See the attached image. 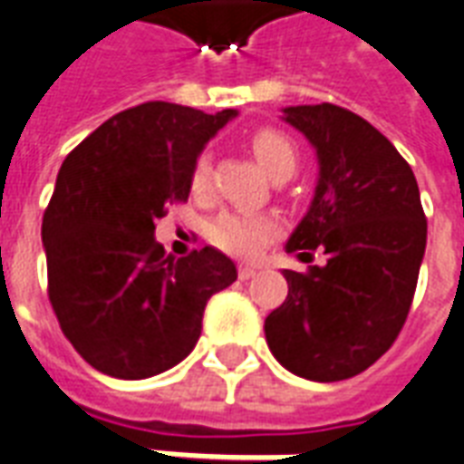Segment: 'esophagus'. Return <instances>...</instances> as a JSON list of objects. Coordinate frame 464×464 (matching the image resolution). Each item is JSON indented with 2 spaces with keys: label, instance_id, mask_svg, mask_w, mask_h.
Segmentation results:
<instances>
[{
  "label": "esophagus",
  "instance_id": "obj_1",
  "mask_svg": "<svg viewBox=\"0 0 464 464\" xmlns=\"http://www.w3.org/2000/svg\"><path fill=\"white\" fill-rule=\"evenodd\" d=\"M257 272L256 265H238V277L240 279H250Z\"/></svg>",
  "mask_w": 464,
  "mask_h": 464
}]
</instances>
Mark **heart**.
<instances>
[{"label": "heart", "instance_id": "b5f03b06", "mask_svg": "<svg viewBox=\"0 0 464 464\" xmlns=\"http://www.w3.org/2000/svg\"><path fill=\"white\" fill-rule=\"evenodd\" d=\"M250 148L272 177L292 175L296 168L295 143L282 130L260 129L250 136ZM208 189V160L199 158L192 169V192L204 194ZM279 233V218L272 214H253V211H228L211 226V240L233 256L250 257L260 253Z\"/></svg>", "mask_w": 464, "mask_h": 464}]
</instances>
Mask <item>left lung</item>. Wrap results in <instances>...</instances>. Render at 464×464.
I'll use <instances>...</instances> for the list:
<instances>
[{"instance_id": "1", "label": "left lung", "mask_w": 464, "mask_h": 464, "mask_svg": "<svg viewBox=\"0 0 464 464\" xmlns=\"http://www.w3.org/2000/svg\"><path fill=\"white\" fill-rule=\"evenodd\" d=\"M316 148L318 182L287 253L289 292L265 318L272 355L314 382L355 377L392 348L411 309L426 250V214L409 162L372 123L335 104L287 106L282 116Z\"/></svg>"}]
</instances>
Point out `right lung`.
Here are the masks:
<instances>
[{"instance_id":"add662e5","label":"right lung","mask_w":464,"mask_h":464,"mask_svg":"<svg viewBox=\"0 0 464 464\" xmlns=\"http://www.w3.org/2000/svg\"><path fill=\"white\" fill-rule=\"evenodd\" d=\"M236 114L146 102L102 123L63 162L41 228L48 299L99 372L146 380L182 362L211 295L238 277L217 247L175 260L155 243V218L187 201L194 162Z\"/></svg>"}]
</instances>
